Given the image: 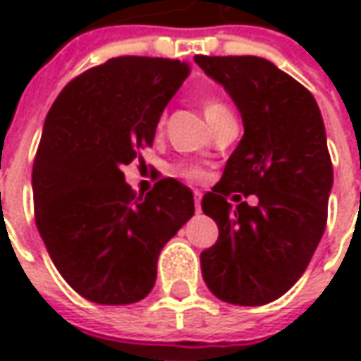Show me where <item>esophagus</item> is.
Listing matches in <instances>:
<instances>
[{
	"mask_svg": "<svg viewBox=\"0 0 361 361\" xmlns=\"http://www.w3.org/2000/svg\"><path fill=\"white\" fill-rule=\"evenodd\" d=\"M201 190H195V209H197V213H201Z\"/></svg>",
	"mask_w": 361,
	"mask_h": 361,
	"instance_id": "esophagus-1",
	"label": "esophagus"
}]
</instances>
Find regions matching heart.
Instances as JSON below:
<instances>
[{
    "mask_svg": "<svg viewBox=\"0 0 361 361\" xmlns=\"http://www.w3.org/2000/svg\"><path fill=\"white\" fill-rule=\"evenodd\" d=\"M202 112H204V116L209 120V124H213V122L221 118V116L229 114L231 110L223 104L221 100H216V98H207V100L202 102ZM176 174L183 176V178H187V180H202V178H204V171L199 169V166H195V164H180V166H176Z\"/></svg>",
    "mask_w": 361,
    "mask_h": 361,
    "instance_id": "b5f03b06",
    "label": "heart"
}]
</instances>
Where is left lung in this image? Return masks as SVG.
<instances>
[{
  "label": "left lung",
  "mask_w": 361,
  "mask_h": 361,
  "mask_svg": "<svg viewBox=\"0 0 361 361\" xmlns=\"http://www.w3.org/2000/svg\"><path fill=\"white\" fill-rule=\"evenodd\" d=\"M229 92L245 126L221 180L202 197L219 239L201 253L202 279L235 305H265L307 269L327 223L334 169L312 92L257 56H195ZM231 192L255 194L233 209ZM237 197V195H235Z\"/></svg>",
  "instance_id": "obj_1"
}]
</instances>
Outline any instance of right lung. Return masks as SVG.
<instances>
[{"label": "right lung", "mask_w": 361, "mask_h": 361, "mask_svg": "<svg viewBox=\"0 0 361 361\" xmlns=\"http://www.w3.org/2000/svg\"><path fill=\"white\" fill-rule=\"evenodd\" d=\"M188 72L180 60L120 56L74 78L49 108L32 171L35 225L56 269L88 301L145 299L162 247L195 215L183 183L160 178L136 197L122 173L152 146Z\"/></svg>", "instance_id": "obj_1"}]
</instances>
